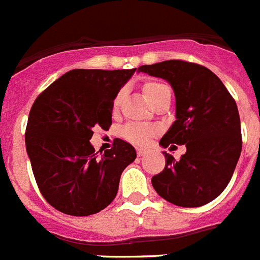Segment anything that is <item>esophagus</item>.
Returning a JSON list of instances; mask_svg holds the SVG:
<instances>
[{
  "label": "esophagus",
  "instance_id": "esophagus-1",
  "mask_svg": "<svg viewBox=\"0 0 260 260\" xmlns=\"http://www.w3.org/2000/svg\"><path fill=\"white\" fill-rule=\"evenodd\" d=\"M146 153H147L146 149H143V147H137V154H138V156H143Z\"/></svg>",
  "mask_w": 260,
  "mask_h": 260
}]
</instances>
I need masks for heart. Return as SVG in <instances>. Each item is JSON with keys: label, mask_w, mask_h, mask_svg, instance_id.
<instances>
[{"label": "heart", "mask_w": 260, "mask_h": 260, "mask_svg": "<svg viewBox=\"0 0 260 260\" xmlns=\"http://www.w3.org/2000/svg\"><path fill=\"white\" fill-rule=\"evenodd\" d=\"M167 87L165 83L158 82V81H147L143 85V94H145L146 100L151 102L155 98V95L159 93L160 90ZM123 98V90L115 95L114 106H118L119 102ZM156 133L155 126L146 125V123H127L125 127L122 128V137L128 141V142L135 143V145H145L151 137Z\"/></svg>", "instance_id": "b5f03b06"}]
</instances>
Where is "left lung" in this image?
<instances>
[{
    "label": "left lung",
    "instance_id": "left-lung-1",
    "mask_svg": "<svg viewBox=\"0 0 260 260\" xmlns=\"http://www.w3.org/2000/svg\"><path fill=\"white\" fill-rule=\"evenodd\" d=\"M138 72L166 79L175 94V121L159 141L166 149L186 146L151 178L167 202L199 207L211 202L230 182L242 151L241 119L235 101L218 77L202 65L170 59L139 66Z\"/></svg>",
    "mask_w": 260,
    "mask_h": 260
}]
</instances>
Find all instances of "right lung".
<instances>
[{
    "label": "right lung",
    "instance_id": "right-lung-1",
    "mask_svg": "<svg viewBox=\"0 0 260 260\" xmlns=\"http://www.w3.org/2000/svg\"><path fill=\"white\" fill-rule=\"evenodd\" d=\"M137 69H74L44 90L30 109L25 143L41 194L58 211L74 216L100 212L114 201L122 171L137 158L115 138L95 153L93 128L109 130L115 95Z\"/></svg>",
    "mask_w": 260,
    "mask_h": 260
}]
</instances>
